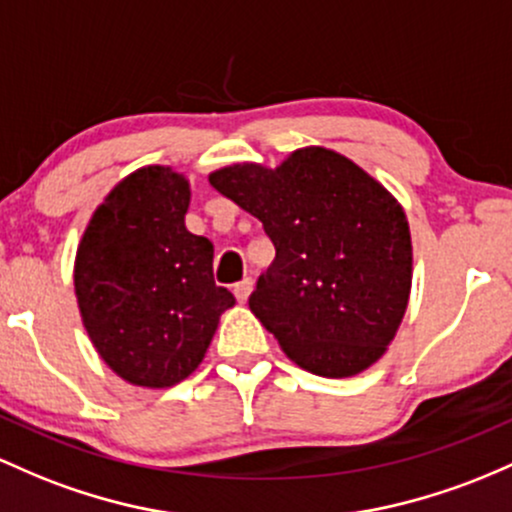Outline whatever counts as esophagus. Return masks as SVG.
Listing matches in <instances>:
<instances>
[{"label": "esophagus", "mask_w": 512, "mask_h": 512, "mask_svg": "<svg viewBox=\"0 0 512 512\" xmlns=\"http://www.w3.org/2000/svg\"><path fill=\"white\" fill-rule=\"evenodd\" d=\"M252 284H255V282H252L250 277L243 279V282H238V284H235V286H233V294H235V299H238L240 303H245V301H247V296L252 294Z\"/></svg>", "instance_id": "esophagus-1"}]
</instances>
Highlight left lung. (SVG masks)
<instances>
[{
	"label": "left lung",
	"mask_w": 512,
	"mask_h": 512,
	"mask_svg": "<svg viewBox=\"0 0 512 512\" xmlns=\"http://www.w3.org/2000/svg\"><path fill=\"white\" fill-rule=\"evenodd\" d=\"M211 187L260 218L277 257L250 308L308 372L340 379L384 355L411 294L406 213L352 160L325 148L277 170L233 165Z\"/></svg>",
	"instance_id": "1"
}]
</instances>
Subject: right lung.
Segmentation results:
<instances>
[{
    "label": "right lung",
    "mask_w": 512,
    "mask_h": 512,
    "mask_svg": "<svg viewBox=\"0 0 512 512\" xmlns=\"http://www.w3.org/2000/svg\"><path fill=\"white\" fill-rule=\"evenodd\" d=\"M189 182L143 167L111 189L82 235L75 291L94 347L116 374L165 389L187 379L235 303L213 282V245L189 233Z\"/></svg>",
    "instance_id": "obj_1"
}]
</instances>
